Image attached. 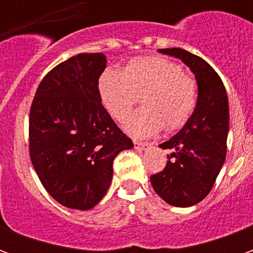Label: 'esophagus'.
<instances>
[{
  "label": "esophagus",
  "mask_w": 253,
  "mask_h": 253,
  "mask_svg": "<svg viewBox=\"0 0 253 253\" xmlns=\"http://www.w3.org/2000/svg\"><path fill=\"white\" fill-rule=\"evenodd\" d=\"M134 148L137 149V150H146V149L150 148V143L138 142V141H134Z\"/></svg>",
  "instance_id": "esophagus-1"
}]
</instances>
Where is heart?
<instances>
[{"instance_id":"1","label":"heart","mask_w":253,"mask_h":253,"mask_svg":"<svg viewBox=\"0 0 253 253\" xmlns=\"http://www.w3.org/2000/svg\"><path fill=\"white\" fill-rule=\"evenodd\" d=\"M101 103L116 121H123L141 96V110L125 122V128L134 137L145 138L167 130H176L186 123L195 110L198 88L183 67L159 55L135 58L123 70L110 67L99 80Z\"/></svg>"}]
</instances>
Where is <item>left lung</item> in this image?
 <instances>
[{
  "label": "left lung",
  "instance_id": "8db88e82",
  "mask_svg": "<svg viewBox=\"0 0 253 253\" xmlns=\"http://www.w3.org/2000/svg\"><path fill=\"white\" fill-rule=\"evenodd\" d=\"M159 52L179 58L190 67L198 85V101L180 131L160 145L172 153L165 169L150 176V183L167 203L190 207L206 198L225 163L228 94L222 80L201 57L183 48H163Z\"/></svg>",
  "mask_w": 253,
  "mask_h": 253
}]
</instances>
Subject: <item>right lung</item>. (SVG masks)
Masks as SVG:
<instances>
[{"mask_svg": "<svg viewBox=\"0 0 253 253\" xmlns=\"http://www.w3.org/2000/svg\"><path fill=\"white\" fill-rule=\"evenodd\" d=\"M101 52L78 54L38 86L30 112V156L47 192L61 205L89 210L112 181V163L132 141L101 104Z\"/></svg>", "mask_w": 253, "mask_h": 253, "instance_id": "add662e5", "label": "right lung"}]
</instances>
